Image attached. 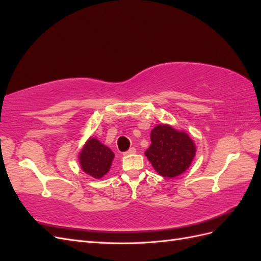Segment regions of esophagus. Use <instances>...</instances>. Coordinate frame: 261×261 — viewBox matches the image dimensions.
Instances as JSON below:
<instances>
[{"mask_svg": "<svg viewBox=\"0 0 261 261\" xmlns=\"http://www.w3.org/2000/svg\"><path fill=\"white\" fill-rule=\"evenodd\" d=\"M136 153V149L135 148H130L128 151L124 152V155H130V154H135Z\"/></svg>", "mask_w": 261, "mask_h": 261, "instance_id": "obj_1", "label": "esophagus"}]
</instances>
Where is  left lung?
<instances>
[{
  "instance_id": "1",
  "label": "left lung",
  "mask_w": 261,
  "mask_h": 261,
  "mask_svg": "<svg viewBox=\"0 0 261 261\" xmlns=\"http://www.w3.org/2000/svg\"><path fill=\"white\" fill-rule=\"evenodd\" d=\"M151 145L145 155L158 174L175 177L184 173L194 160L196 146L184 130H177L169 124H159L150 133Z\"/></svg>"
}]
</instances>
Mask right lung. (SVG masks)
I'll return each instance as SVG.
<instances>
[{"label": "right lung", "mask_w": 261, "mask_h": 261, "mask_svg": "<svg viewBox=\"0 0 261 261\" xmlns=\"http://www.w3.org/2000/svg\"><path fill=\"white\" fill-rule=\"evenodd\" d=\"M113 159L112 150L94 137L88 138L78 154L82 170L97 179L103 177L110 171Z\"/></svg>", "instance_id": "right-lung-1"}]
</instances>
